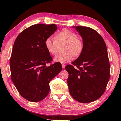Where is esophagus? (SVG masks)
I'll use <instances>...</instances> for the list:
<instances>
[{"label": "esophagus", "instance_id": "esophagus-1", "mask_svg": "<svg viewBox=\"0 0 121 121\" xmlns=\"http://www.w3.org/2000/svg\"><path fill=\"white\" fill-rule=\"evenodd\" d=\"M62 68H65V65L64 64H62Z\"/></svg>", "mask_w": 121, "mask_h": 121}]
</instances>
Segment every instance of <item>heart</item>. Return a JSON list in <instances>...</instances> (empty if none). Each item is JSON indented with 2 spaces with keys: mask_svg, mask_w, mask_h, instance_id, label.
Returning <instances> with one entry per match:
<instances>
[{
  "mask_svg": "<svg viewBox=\"0 0 121 121\" xmlns=\"http://www.w3.org/2000/svg\"><path fill=\"white\" fill-rule=\"evenodd\" d=\"M56 39L52 37H48L45 41V46L49 52L56 55L60 47L63 46L64 53L58 54L54 58V61L61 63H66L73 59V55L78 56L82 52L83 44L78 38L75 33L66 29L62 30L56 34Z\"/></svg>",
  "mask_w": 121,
  "mask_h": 121,
  "instance_id": "b5f03b06",
  "label": "heart"
}]
</instances>
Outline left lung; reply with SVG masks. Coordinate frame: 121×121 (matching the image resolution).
<instances>
[{
    "label": "left lung",
    "mask_w": 121,
    "mask_h": 121,
    "mask_svg": "<svg viewBox=\"0 0 121 121\" xmlns=\"http://www.w3.org/2000/svg\"><path fill=\"white\" fill-rule=\"evenodd\" d=\"M82 39L83 48L79 57L68 65L67 84L71 96L81 103L95 101L104 93L110 74L106 46L102 36L90 27H72Z\"/></svg>",
    "instance_id": "left-lung-1"
}]
</instances>
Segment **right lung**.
Listing matches in <instances>:
<instances>
[{"label":"right lung","instance_id":"obj_1","mask_svg":"<svg viewBox=\"0 0 121 121\" xmlns=\"http://www.w3.org/2000/svg\"><path fill=\"white\" fill-rule=\"evenodd\" d=\"M57 30L55 24H35L21 32L13 44L10 59L11 78L20 94L29 101L45 98L50 81L62 69L59 62L46 66L52 58L44 43Z\"/></svg>","mask_w":121,"mask_h":121}]
</instances>
